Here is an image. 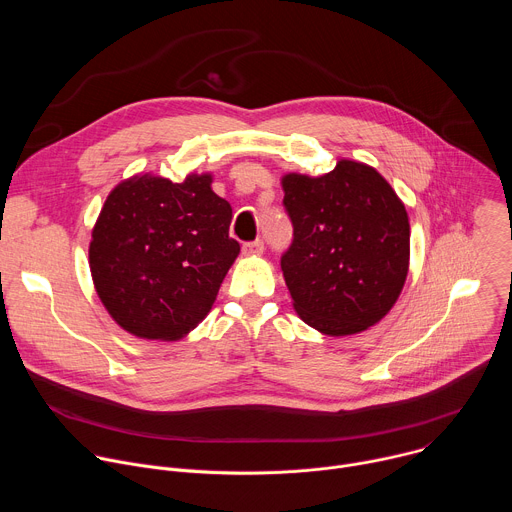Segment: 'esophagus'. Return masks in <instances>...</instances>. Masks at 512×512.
Returning a JSON list of instances; mask_svg holds the SVG:
<instances>
[{
  "label": "esophagus",
  "mask_w": 512,
  "mask_h": 512,
  "mask_svg": "<svg viewBox=\"0 0 512 512\" xmlns=\"http://www.w3.org/2000/svg\"><path fill=\"white\" fill-rule=\"evenodd\" d=\"M243 253L247 257H255V255H261L263 253V241L261 239H255V241H247L243 245Z\"/></svg>",
  "instance_id": "esophagus-1"
}]
</instances>
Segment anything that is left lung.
I'll list each match as a JSON object with an SVG mask.
<instances>
[{
    "label": "left lung",
    "mask_w": 512,
    "mask_h": 512,
    "mask_svg": "<svg viewBox=\"0 0 512 512\" xmlns=\"http://www.w3.org/2000/svg\"><path fill=\"white\" fill-rule=\"evenodd\" d=\"M281 184L294 227L281 271L300 318L328 336L377 324L409 269V218L395 190L350 160L318 178L287 174Z\"/></svg>",
    "instance_id": "1"
}]
</instances>
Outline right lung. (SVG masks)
Masks as SVG:
<instances>
[{"mask_svg":"<svg viewBox=\"0 0 512 512\" xmlns=\"http://www.w3.org/2000/svg\"><path fill=\"white\" fill-rule=\"evenodd\" d=\"M210 174L182 184L133 176L105 200L89 263L111 318L148 340H178L210 312L241 245Z\"/></svg>","mask_w":512,"mask_h":512,"instance_id":"1","label":"right lung"}]
</instances>
